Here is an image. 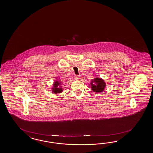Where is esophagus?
<instances>
[{"label": "esophagus", "instance_id": "34e87169", "mask_svg": "<svg viewBox=\"0 0 153 153\" xmlns=\"http://www.w3.org/2000/svg\"><path fill=\"white\" fill-rule=\"evenodd\" d=\"M75 77L76 79H79L80 78H79L80 77L78 75H75Z\"/></svg>", "mask_w": 153, "mask_h": 153}]
</instances>
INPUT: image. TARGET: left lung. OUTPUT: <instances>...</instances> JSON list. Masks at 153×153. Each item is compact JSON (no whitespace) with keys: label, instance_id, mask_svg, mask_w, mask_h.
I'll return each instance as SVG.
<instances>
[{"label":"left lung","instance_id":"8db88e82","mask_svg":"<svg viewBox=\"0 0 153 153\" xmlns=\"http://www.w3.org/2000/svg\"><path fill=\"white\" fill-rule=\"evenodd\" d=\"M91 90L96 93H101L104 90L106 84L102 78L96 77L94 78L90 83Z\"/></svg>","mask_w":153,"mask_h":153}]
</instances>
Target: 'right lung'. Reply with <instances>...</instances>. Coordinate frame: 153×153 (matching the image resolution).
<instances>
[{"instance_id":"obj_1","label":"right lung","mask_w":153,"mask_h":153,"mask_svg":"<svg viewBox=\"0 0 153 153\" xmlns=\"http://www.w3.org/2000/svg\"><path fill=\"white\" fill-rule=\"evenodd\" d=\"M51 90H52V92L55 94L61 93L63 91V90L62 88L61 81L56 80L55 82H53Z\"/></svg>"}]
</instances>
